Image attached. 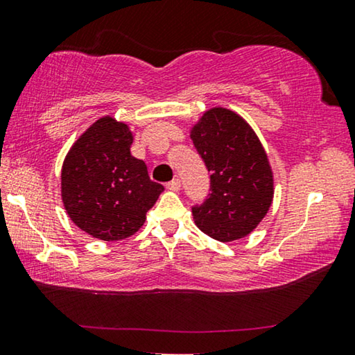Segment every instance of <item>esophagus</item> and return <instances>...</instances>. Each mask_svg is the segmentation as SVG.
Segmentation results:
<instances>
[{
    "instance_id": "esophagus-1",
    "label": "esophagus",
    "mask_w": 355,
    "mask_h": 355,
    "mask_svg": "<svg viewBox=\"0 0 355 355\" xmlns=\"http://www.w3.org/2000/svg\"><path fill=\"white\" fill-rule=\"evenodd\" d=\"M180 187H182V182H180V178H173L172 182H168L166 184V188L171 189V191H178Z\"/></svg>"
}]
</instances>
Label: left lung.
Listing matches in <instances>:
<instances>
[{"label":"left lung","mask_w":355,"mask_h":355,"mask_svg":"<svg viewBox=\"0 0 355 355\" xmlns=\"http://www.w3.org/2000/svg\"><path fill=\"white\" fill-rule=\"evenodd\" d=\"M191 140L210 172L209 198L193 207L196 226L221 242L250 234L274 196L272 171L260 139L234 111L215 107L193 125Z\"/></svg>","instance_id":"8db88e82"}]
</instances>
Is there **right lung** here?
<instances>
[{
  "label": "right lung",
  "instance_id": "right-lung-1",
  "mask_svg": "<svg viewBox=\"0 0 355 355\" xmlns=\"http://www.w3.org/2000/svg\"><path fill=\"white\" fill-rule=\"evenodd\" d=\"M129 125L103 116L79 137L62 166V200L73 223L102 241L135 234L164 187L130 155Z\"/></svg>",
  "mask_w": 355,
  "mask_h": 355
}]
</instances>
